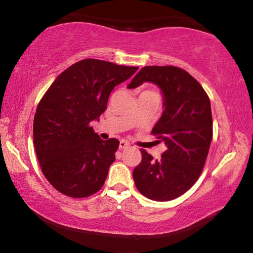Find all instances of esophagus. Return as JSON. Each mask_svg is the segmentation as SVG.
Here are the masks:
<instances>
[{"instance_id": "1", "label": "esophagus", "mask_w": 253, "mask_h": 253, "mask_svg": "<svg viewBox=\"0 0 253 253\" xmlns=\"http://www.w3.org/2000/svg\"><path fill=\"white\" fill-rule=\"evenodd\" d=\"M129 146H130L129 143L126 142V140L122 139L121 142H119V148H121V149H125V148H128Z\"/></svg>"}]
</instances>
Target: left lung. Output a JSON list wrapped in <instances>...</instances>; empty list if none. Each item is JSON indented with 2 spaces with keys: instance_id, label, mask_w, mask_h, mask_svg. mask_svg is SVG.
<instances>
[{
  "instance_id": "obj_1",
  "label": "left lung",
  "mask_w": 253,
  "mask_h": 253,
  "mask_svg": "<svg viewBox=\"0 0 253 253\" xmlns=\"http://www.w3.org/2000/svg\"><path fill=\"white\" fill-rule=\"evenodd\" d=\"M152 83L161 89L163 111L152 129L166 151L160 161L142 152L132 172L135 185L147 199L166 202L185 193L198 181L212 140L210 99L188 72L173 66H148L132 78L129 89Z\"/></svg>"
}]
</instances>
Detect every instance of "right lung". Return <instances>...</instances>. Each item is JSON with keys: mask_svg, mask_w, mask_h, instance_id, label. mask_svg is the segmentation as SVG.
Segmentation results:
<instances>
[{"mask_svg": "<svg viewBox=\"0 0 253 253\" xmlns=\"http://www.w3.org/2000/svg\"><path fill=\"white\" fill-rule=\"evenodd\" d=\"M137 69L81 60L58 76L42 97L33 121L34 149L45 178L62 194L87 198L104 185L119 142L102 140L90 123L99 121L113 89Z\"/></svg>", "mask_w": 253, "mask_h": 253, "instance_id": "obj_1", "label": "right lung"}]
</instances>
